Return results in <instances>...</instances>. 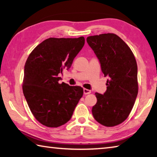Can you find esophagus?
Listing matches in <instances>:
<instances>
[{
	"label": "esophagus",
	"mask_w": 157,
	"mask_h": 157,
	"mask_svg": "<svg viewBox=\"0 0 157 157\" xmlns=\"http://www.w3.org/2000/svg\"><path fill=\"white\" fill-rule=\"evenodd\" d=\"M83 92H84L85 94H90V93H91L92 92H91V90H87V89H86V88H84V89H83Z\"/></svg>",
	"instance_id": "obj_1"
}]
</instances>
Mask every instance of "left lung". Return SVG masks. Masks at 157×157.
Wrapping results in <instances>:
<instances>
[{"mask_svg": "<svg viewBox=\"0 0 157 157\" xmlns=\"http://www.w3.org/2000/svg\"><path fill=\"white\" fill-rule=\"evenodd\" d=\"M87 42L99 60L107 81L103 94L96 92L93 117L100 124L113 127L128 117L139 90L137 64L133 52L119 36L112 33L88 36Z\"/></svg>", "mask_w": 157, "mask_h": 157, "instance_id": "8db88e82", "label": "left lung"}]
</instances>
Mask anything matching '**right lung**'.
<instances>
[{
	"label": "right lung",
	"mask_w": 157,
	"mask_h": 157,
	"mask_svg": "<svg viewBox=\"0 0 157 157\" xmlns=\"http://www.w3.org/2000/svg\"><path fill=\"white\" fill-rule=\"evenodd\" d=\"M85 44L79 38H49L29 54L25 65L23 91L35 119L49 128L70 120L83 89L59 83V74L69 70Z\"/></svg>",
	"instance_id": "1"
}]
</instances>
